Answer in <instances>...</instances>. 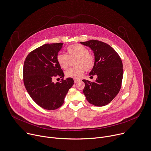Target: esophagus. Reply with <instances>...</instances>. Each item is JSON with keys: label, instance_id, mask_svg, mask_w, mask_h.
<instances>
[{"label": "esophagus", "instance_id": "1", "mask_svg": "<svg viewBox=\"0 0 151 151\" xmlns=\"http://www.w3.org/2000/svg\"><path fill=\"white\" fill-rule=\"evenodd\" d=\"M74 83H77V82L79 81V80H78V79H74Z\"/></svg>", "mask_w": 151, "mask_h": 151}]
</instances>
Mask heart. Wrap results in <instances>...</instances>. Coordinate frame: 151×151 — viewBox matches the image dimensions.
<instances>
[{
  "instance_id": "b5f03b06",
  "label": "heart",
  "mask_w": 151,
  "mask_h": 151,
  "mask_svg": "<svg viewBox=\"0 0 151 151\" xmlns=\"http://www.w3.org/2000/svg\"><path fill=\"white\" fill-rule=\"evenodd\" d=\"M74 65L76 66L66 71V76L74 79L80 78L84 74L85 70H92L95 65V57L88 52L85 46L76 43L68 46L67 49V55L59 53L56 56V61L59 67L64 70L68 68L71 61L75 59Z\"/></svg>"
}]
</instances>
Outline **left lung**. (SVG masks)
Wrapping results in <instances>:
<instances>
[{
    "label": "left lung",
    "instance_id": "8db88e82",
    "mask_svg": "<svg viewBox=\"0 0 151 151\" xmlns=\"http://www.w3.org/2000/svg\"><path fill=\"white\" fill-rule=\"evenodd\" d=\"M80 43L93 51L95 65L89 76L98 77L95 81L82 80L85 83L83 93L90 104L105 106L114 99L121 88L123 77L122 59L111 46L101 41L91 40Z\"/></svg>",
    "mask_w": 151,
    "mask_h": 151
}]
</instances>
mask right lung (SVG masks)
<instances>
[{"mask_svg":"<svg viewBox=\"0 0 151 151\" xmlns=\"http://www.w3.org/2000/svg\"><path fill=\"white\" fill-rule=\"evenodd\" d=\"M63 45L45 44L30 52L24 63L23 81L27 92L39 106L47 110L61 107L74 83L72 78L64 79V72L56 61ZM59 77L62 81L54 83L53 80Z\"/></svg>","mask_w":151,"mask_h":151,"instance_id":"add662e5","label":"right lung"}]
</instances>
